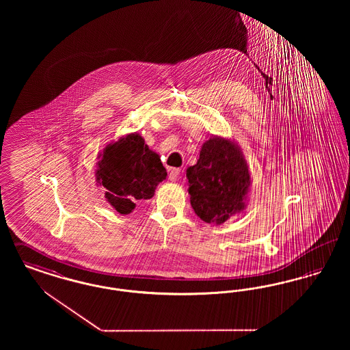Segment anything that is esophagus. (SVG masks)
<instances>
[{"instance_id": "obj_1", "label": "esophagus", "mask_w": 350, "mask_h": 350, "mask_svg": "<svg viewBox=\"0 0 350 350\" xmlns=\"http://www.w3.org/2000/svg\"><path fill=\"white\" fill-rule=\"evenodd\" d=\"M180 173H181V169H178V167H172V169L169 170V180H170V181H177L178 177H180Z\"/></svg>"}]
</instances>
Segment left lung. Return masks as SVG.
Listing matches in <instances>:
<instances>
[{"label": "left lung", "instance_id": "8db88e82", "mask_svg": "<svg viewBox=\"0 0 350 350\" xmlns=\"http://www.w3.org/2000/svg\"><path fill=\"white\" fill-rule=\"evenodd\" d=\"M186 177L190 203L203 221L221 224L244 208L250 172L232 142L220 137L207 140L197 164L187 167Z\"/></svg>", "mask_w": 350, "mask_h": 350}]
</instances>
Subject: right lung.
<instances>
[{"mask_svg": "<svg viewBox=\"0 0 350 350\" xmlns=\"http://www.w3.org/2000/svg\"><path fill=\"white\" fill-rule=\"evenodd\" d=\"M105 197L119 214H130L136 200H150L165 180L167 169L144 139L131 133L103 150L96 172Z\"/></svg>", "mask_w": 350, "mask_h": 350, "instance_id": "1", "label": "right lung"}]
</instances>
